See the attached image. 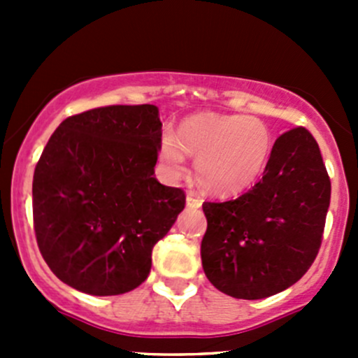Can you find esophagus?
Segmentation results:
<instances>
[{"label": "esophagus", "instance_id": "obj_1", "mask_svg": "<svg viewBox=\"0 0 358 358\" xmlns=\"http://www.w3.org/2000/svg\"><path fill=\"white\" fill-rule=\"evenodd\" d=\"M187 206H189V208H201L202 206V199L201 197H197V196H194L192 192H189L187 194Z\"/></svg>", "mask_w": 358, "mask_h": 358}]
</instances>
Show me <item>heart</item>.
I'll return each mask as SVG.
<instances>
[{"instance_id": "b5f03b06", "label": "heart", "mask_w": 358, "mask_h": 358, "mask_svg": "<svg viewBox=\"0 0 358 358\" xmlns=\"http://www.w3.org/2000/svg\"><path fill=\"white\" fill-rule=\"evenodd\" d=\"M273 149L265 121L243 114H197L183 121L178 133H162L159 156L166 171L180 176L187 156L197 157L196 176L215 196H237L263 175Z\"/></svg>"}]
</instances>
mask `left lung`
<instances>
[{
  "label": "left lung",
  "mask_w": 358,
  "mask_h": 358,
  "mask_svg": "<svg viewBox=\"0 0 358 358\" xmlns=\"http://www.w3.org/2000/svg\"><path fill=\"white\" fill-rule=\"evenodd\" d=\"M329 201L331 180L312 133L303 126L282 133L251 190L202 204L209 282L239 299L268 298L298 282L322 244Z\"/></svg>",
  "instance_id": "left-lung-1"
}]
</instances>
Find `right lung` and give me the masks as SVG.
I'll list each match as a JSON object with an SVG mask.
<instances>
[{
	"label": "right lung",
	"instance_id": "right-lung-1",
	"mask_svg": "<svg viewBox=\"0 0 358 358\" xmlns=\"http://www.w3.org/2000/svg\"><path fill=\"white\" fill-rule=\"evenodd\" d=\"M156 106H107L53 131L32 178L38 248L62 282L93 296L138 287L152 248L185 208L154 176L162 136Z\"/></svg>",
	"mask_w": 358,
	"mask_h": 358
}]
</instances>
